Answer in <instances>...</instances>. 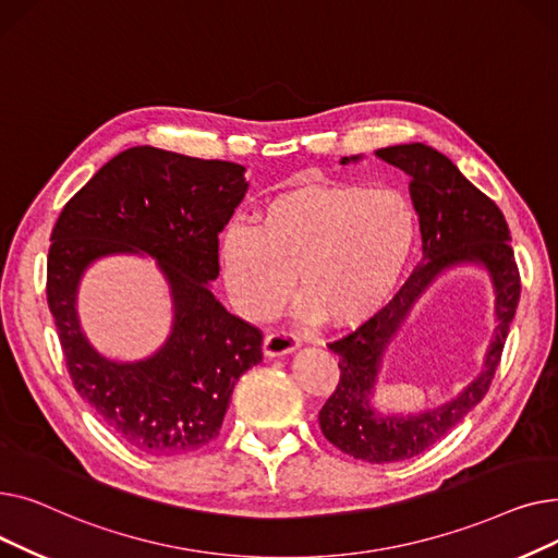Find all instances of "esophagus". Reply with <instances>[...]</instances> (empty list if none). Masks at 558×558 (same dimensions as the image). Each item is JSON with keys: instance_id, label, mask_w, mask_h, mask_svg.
I'll return each mask as SVG.
<instances>
[{"instance_id": "34e87169", "label": "esophagus", "mask_w": 558, "mask_h": 558, "mask_svg": "<svg viewBox=\"0 0 558 558\" xmlns=\"http://www.w3.org/2000/svg\"><path fill=\"white\" fill-rule=\"evenodd\" d=\"M299 337L294 332L289 330H274L267 335V339H264V355L267 357H280V355H287V353H294V350L299 348Z\"/></svg>"}]
</instances>
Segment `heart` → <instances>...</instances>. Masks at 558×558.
<instances>
[{"label": "heart", "instance_id": "1", "mask_svg": "<svg viewBox=\"0 0 558 558\" xmlns=\"http://www.w3.org/2000/svg\"><path fill=\"white\" fill-rule=\"evenodd\" d=\"M416 232L414 203L400 190L310 181L264 201L255 226L230 223L219 267L234 307L248 318L276 314L296 274L307 314L345 326L389 301Z\"/></svg>", "mask_w": 558, "mask_h": 558}]
</instances>
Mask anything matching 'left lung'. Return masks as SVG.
I'll return each instance as SVG.
<instances>
[{"label": "left lung", "instance_id": "obj_1", "mask_svg": "<svg viewBox=\"0 0 558 558\" xmlns=\"http://www.w3.org/2000/svg\"><path fill=\"white\" fill-rule=\"evenodd\" d=\"M375 156L409 173V192L421 221L423 262L398 294L362 326L328 343L339 357V385L318 412V425L341 452L368 461L393 463L412 459L463 421L486 396L500 366L505 341L520 301V271L509 244L511 234L500 208L452 165L450 158L425 144H398ZM357 158H343L350 162ZM459 260L487 267L496 289L498 328L476 383L452 403L418 417H379L367 396L388 341L430 280Z\"/></svg>", "mask_w": 558, "mask_h": 558}]
</instances>
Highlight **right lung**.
Returning <instances> with one entry per match:
<instances>
[{"mask_svg": "<svg viewBox=\"0 0 558 558\" xmlns=\"http://www.w3.org/2000/svg\"><path fill=\"white\" fill-rule=\"evenodd\" d=\"M244 167L133 146L106 162L51 230L47 305L74 389L126 446L151 457L187 454L219 436L238 379L262 362V332L210 291L219 232L242 203ZM144 250L174 296V330L149 361L117 365L86 343L75 287L90 260Z\"/></svg>", "mask_w": 558, "mask_h": 558, "instance_id": "1", "label": "right lung"}]
</instances>
